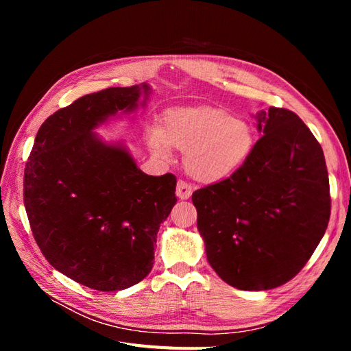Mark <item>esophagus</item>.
<instances>
[{
	"label": "esophagus",
	"instance_id": "34e87169",
	"mask_svg": "<svg viewBox=\"0 0 351 351\" xmlns=\"http://www.w3.org/2000/svg\"><path fill=\"white\" fill-rule=\"evenodd\" d=\"M177 196L180 199H189L190 196H192V186H190L187 182H184V180H178L177 183Z\"/></svg>",
	"mask_w": 351,
	"mask_h": 351
}]
</instances>
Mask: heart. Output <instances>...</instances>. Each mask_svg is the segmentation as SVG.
<instances>
[{"label":"heart","mask_w":351,"mask_h":351,"mask_svg":"<svg viewBox=\"0 0 351 351\" xmlns=\"http://www.w3.org/2000/svg\"><path fill=\"white\" fill-rule=\"evenodd\" d=\"M149 149L161 158L168 146L184 151L187 171L202 182H217L241 165L253 146L252 125L210 107L165 111L158 130L146 136Z\"/></svg>","instance_id":"b5f03b06"}]
</instances>
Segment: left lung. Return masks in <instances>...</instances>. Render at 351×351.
<instances>
[{"instance_id": "obj_1", "label": "left lung", "mask_w": 351, "mask_h": 351, "mask_svg": "<svg viewBox=\"0 0 351 351\" xmlns=\"http://www.w3.org/2000/svg\"><path fill=\"white\" fill-rule=\"evenodd\" d=\"M262 137L230 177L192 195L208 262L231 287L271 290L294 278L331 215L324 151L299 115L271 107Z\"/></svg>"}]
</instances>
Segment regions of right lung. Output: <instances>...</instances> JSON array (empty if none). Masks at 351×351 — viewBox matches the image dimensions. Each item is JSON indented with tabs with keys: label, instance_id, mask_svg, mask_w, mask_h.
<instances>
[{
	"label": "right lung",
	"instance_id": "1",
	"mask_svg": "<svg viewBox=\"0 0 351 351\" xmlns=\"http://www.w3.org/2000/svg\"><path fill=\"white\" fill-rule=\"evenodd\" d=\"M141 89L149 92L108 88L49 115L25 168L23 202L42 254L98 291L129 289L151 272L156 232L177 202L174 174H145L123 146L92 132L134 110Z\"/></svg>",
	"mask_w": 351,
	"mask_h": 351
}]
</instances>
